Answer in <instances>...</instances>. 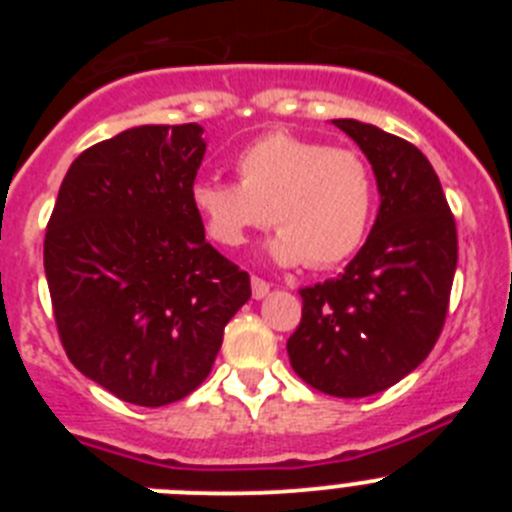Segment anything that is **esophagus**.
<instances>
[{
	"label": "esophagus",
	"instance_id": "obj_1",
	"mask_svg": "<svg viewBox=\"0 0 512 512\" xmlns=\"http://www.w3.org/2000/svg\"><path fill=\"white\" fill-rule=\"evenodd\" d=\"M269 287H271V284L266 282V279L251 277V292H253V297H256V300H261V297L269 295Z\"/></svg>",
	"mask_w": 512,
	"mask_h": 512
}]
</instances>
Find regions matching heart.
<instances>
[{
	"label": "heart",
	"mask_w": 512,
	"mask_h": 512,
	"mask_svg": "<svg viewBox=\"0 0 512 512\" xmlns=\"http://www.w3.org/2000/svg\"><path fill=\"white\" fill-rule=\"evenodd\" d=\"M238 184L200 179L189 200L212 241L238 248L274 223L279 264L330 269L359 251L377 205L374 171L359 151L274 130L235 158Z\"/></svg>",
	"instance_id": "obj_1"
}]
</instances>
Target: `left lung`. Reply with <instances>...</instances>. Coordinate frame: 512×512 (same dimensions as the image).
Here are the masks:
<instances>
[{
	"label": "left lung",
	"mask_w": 512,
	"mask_h": 512,
	"mask_svg": "<svg viewBox=\"0 0 512 512\" xmlns=\"http://www.w3.org/2000/svg\"><path fill=\"white\" fill-rule=\"evenodd\" d=\"M359 143L382 194L377 223L343 274L300 289L292 369L312 390L369 397L431 354L449 312L456 223L431 161L408 140L333 120Z\"/></svg>",
	"instance_id": "1"
}]
</instances>
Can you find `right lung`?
Segmentation results:
<instances>
[{"label": "right lung", "instance_id": "add662e5", "mask_svg": "<svg viewBox=\"0 0 512 512\" xmlns=\"http://www.w3.org/2000/svg\"><path fill=\"white\" fill-rule=\"evenodd\" d=\"M205 156L197 122L140 125L87 148L63 176L43 266L71 364L140 408L194 392L248 271L205 241L189 192Z\"/></svg>", "mask_w": 512, "mask_h": 512}]
</instances>
